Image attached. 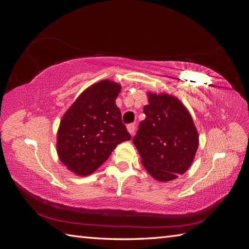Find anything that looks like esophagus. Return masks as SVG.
Listing matches in <instances>:
<instances>
[{
	"instance_id": "34e87169",
	"label": "esophagus",
	"mask_w": 249,
	"mask_h": 249,
	"mask_svg": "<svg viewBox=\"0 0 249 249\" xmlns=\"http://www.w3.org/2000/svg\"><path fill=\"white\" fill-rule=\"evenodd\" d=\"M126 129H127V131H129V133L131 135H133L135 133V130H136V125H135L134 124H130L126 125Z\"/></svg>"
}]
</instances>
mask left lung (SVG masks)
Returning <instances> with one entry per match:
<instances>
[{
  "instance_id": "obj_1",
  "label": "left lung",
  "mask_w": 249,
  "mask_h": 249,
  "mask_svg": "<svg viewBox=\"0 0 249 249\" xmlns=\"http://www.w3.org/2000/svg\"><path fill=\"white\" fill-rule=\"evenodd\" d=\"M133 143L142 165L155 179L168 182L191 166L198 146V134L189 111L177 97L148 92Z\"/></svg>"
}]
</instances>
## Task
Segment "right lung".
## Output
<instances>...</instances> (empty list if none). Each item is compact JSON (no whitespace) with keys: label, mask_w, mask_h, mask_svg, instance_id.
Masks as SVG:
<instances>
[{"label":"right lung","mask_w":249,"mask_h":249,"mask_svg":"<svg viewBox=\"0 0 249 249\" xmlns=\"http://www.w3.org/2000/svg\"><path fill=\"white\" fill-rule=\"evenodd\" d=\"M118 83L104 80L88 87L65 112L57 134V153L80 177L91 175L117 144L130 140L115 100Z\"/></svg>","instance_id":"add662e5"}]
</instances>
